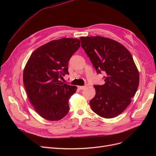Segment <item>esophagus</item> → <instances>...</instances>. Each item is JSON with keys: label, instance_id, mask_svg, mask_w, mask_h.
<instances>
[{"label": "esophagus", "instance_id": "1", "mask_svg": "<svg viewBox=\"0 0 156 156\" xmlns=\"http://www.w3.org/2000/svg\"><path fill=\"white\" fill-rule=\"evenodd\" d=\"M78 88L80 90H84V89L86 88V86H78Z\"/></svg>", "mask_w": 156, "mask_h": 156}]
</instances>
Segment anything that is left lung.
<instances>
[{"instance_id":"left-lung-1","label":"left lung","mask_w":156,"mask_h":156,"mask_svg":"<svg viewBox=\"0 0 156 156\" xmlns=\"http://www.w3.org/2000/svg\"><path fill=\"white\" fill-rule=\"evenodd\" d=\"M80 40L97 74H105V83L94 85L91 109L102 118L116 117L126 109L138 87L139 73L133 57L125 46L110 38L81 37Z\"/></svg>"}]
</instances>
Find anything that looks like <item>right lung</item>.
I'll return each instance as SVG.
<instances>
[{
	"instance_id": "obj_1",
	"label": "right lung",
	"mask_w": 156,
	"mask_h": 156,
	"mask_svg": "<svg viewBox=\"0 0 156 156\" xmlns=\"http://www.w3.org/2000/svg\"><path fill=\"white\" fill-rule=\"evenodd\" d=\"M80 47L76 38L52 40L31 54L23 71L28 99L39 115L49 121L64 118L69 110V97L77 87L59 80L69 75L68 62Z\"/></svg>"
}]
</instances>
